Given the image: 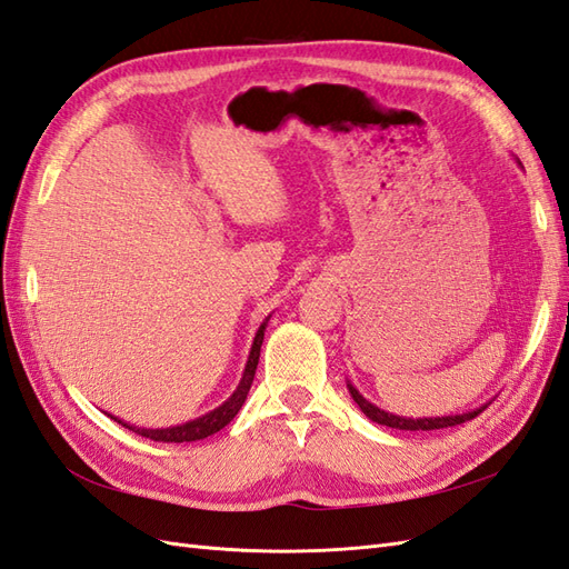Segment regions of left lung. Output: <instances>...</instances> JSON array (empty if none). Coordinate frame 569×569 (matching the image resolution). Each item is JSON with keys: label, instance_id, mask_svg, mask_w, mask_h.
<instances>
[{"label": "left lung", "instance_id": "1", "mask_svg": "<svg viewBox=\"0 0 569 569\" xmlns=\"http://www.w3.org/2000/svg\"><path fill=\"white\" fill-rule=\"evenodd\" d=\"M348 391H351L353 401L360 406V411L366 413L370 420L387 428H397V430H442V428H451V426H461L466 420H473L480 411L486 409V406H480V409L473 411H466L459 416H437V418H403V416H395V413H387L382 409H377L375 403H370L366 397L360 395V391L348 382Z\"/></svg>", "mask_w": 569, "mask_h": 569}]
</instances>
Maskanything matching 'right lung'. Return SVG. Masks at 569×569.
Returning <instances> with one entry per match:
<instances>
[{
    "instance_id": "add662e5",
    "label": "right lung",
    "mask_w": 569,
    "mask_h": 569,
    "mask_svg": "<svg viewBox=\"0 0 569 569\" xmlns=\"http://www.w3.org/2000/svg\"><path fill=\"white\" fill-rule=\"evenodd\" d=\"M267 322H269V319H267ZM267 322H261L257 337L252 341V351H250V358H247V366H244V372H242V380H240L238 389L232 391L230 399L218 406V409L209 411L207 416H201L197 420H189V423L174 426V428H160V430L134 428V426H129V423H122V420H118V418H114V420H118V423H122L124 428L134 430L141 437H149V440H153V442H194V440H203V437H209V435L218 432L221 428H226L230 420L238 416V411L242 409V403L247 399V391H250V387H252L254 372H257V362H259V351H261V341H264Z\"/></svg>"
}]
</instances>
